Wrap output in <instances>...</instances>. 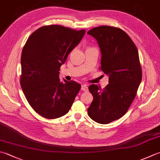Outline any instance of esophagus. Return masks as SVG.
Masks as SVG:
<instances>
[{
	"mask_svg": "<svg viewBox=\"0 0 160 160\" xmlns=\"http://www.w3.org/2000/svg\"><path fill=\"white\" fill-rule=\"evenodd\" d=\"M81 90L84 91V92H87L88 91V87L87 85H82L81 86Z\"/></svg>",
	"mask_w": 160,
	"mask_h": 160,
	"instance_id": "1",
	"label": "esophagus"
}]
</instances>
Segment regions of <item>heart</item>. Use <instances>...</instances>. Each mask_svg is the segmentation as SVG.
Listing matches in <instances>:
<instances>
[{"label": "heart", "mask_w": 160, "mask_h": 160, "mask_svg": "<svg viewBox=\"0 0 160 160\" xmlns=\"http://www.w3.org/2000/svg\"><path fill=\"white\" fill-rule=\"evenodd\" d=\"M90 48V47H89V48Z\"/></svg>", "instance_id": "heart-1"}]
</instances>
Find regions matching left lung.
Returning <instances> with one entry per match:
<instances>
[{"label": "left lung", "instance_id": "8db88e82", "mask_svg": "<svg viewBox=\"0 0 160 160\" xmlns=\"http://www.w3.org/2000/svg\"><path fill=\"white\" fill-rule=\"evenodd\" d=\"M87 34L98 42L102 54L100 70L109 76L105 88L94 84L89 87L93 100L87 111L92 120L108 124L123 117L135 98L142 79L138 50L118 28L101 26Z\"/></svg>", "mask_w": 160, "mask_h": 160}]
</instances>
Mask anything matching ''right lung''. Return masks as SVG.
<instances>
[{
  "label": "right lung",
  "mask_w": 160,
  "mask_h": 160,
  "mask_svg": "<svg viewBox=\"0 0 160 160\" xmlns=\"http://www.w3.org/2000/svg\"><path fill=\"white\" fill-rule=\"evenodd\" d=\"M85 30L59 25L39 28L28 37L21 58L22 90L42 117L53 119L69 111L81 85L59 79L60 67L82 39Z\"/></svg>",
  "instance_id": "right-lung-1"
}]
</instances>
